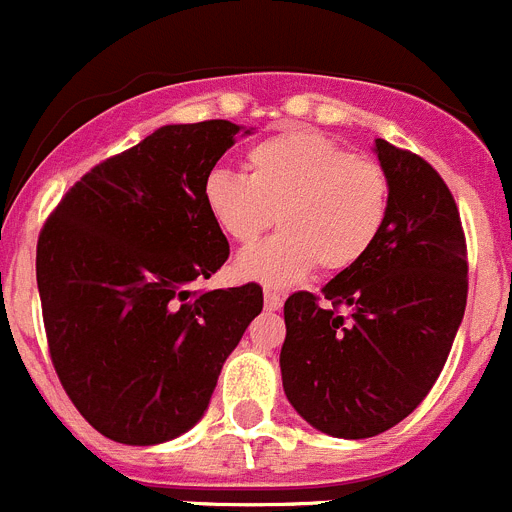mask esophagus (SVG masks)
I'll return each mask as SVG.
<instances>
[{
	"mask_svg": "<svg viewBox=\"0 0 512 512\" xmlns=\"http://www.w3.org/2000/svg\"><path fill=\"white\" fill-rule=\"evenodd\" d=\"M282 302H284V297L279 295V292H271V289H266L264 292V307L269 312H274V310H279V307H282Z\"/></svg>",
	"mask_w": 512,
	"mask_h": 512,
	"instance_id": "esophagus-1",
	"label": "esophagus"
}]
</instances>
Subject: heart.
Here are the masks:
<instances>
[{
	"label": "heart",
	"mask_w": 512,
	"mask_h": 512,
	"mask_svg": "<svg viewBox=\"0 0 512 512\" xmlns=\"http://www.w3.org/2000/svg\"><path fill=\"white\" fill-rule=\"evenodd\" d=\"M205 207L217 228L243 246L277 217L282 230L243 251L233 274L243 282L292 287L315 266L341 274L372 251L390 207V182L382 166L351 156L325 135L284 130L246 153V176L210 171Z\"/></svg>",
	"instance_id": "obj_1"
}]
</instances>
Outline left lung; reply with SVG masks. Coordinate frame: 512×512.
I'll use <instances>...</instances> for the list:
<instances>
[{
  "mask_svg": "<svg viewBox=\"0 0 512 512\" xmlns=\"http://www.w3.org/2000/svg\"><path fill=\"white\" fill-rule=\"evenodd\" d=\"M374 153L390 207L372 251L320 297L284 302V395L320 433L372 438L431 392L467 307V246L449 187L387 140Z\"/></svg>",
  "mask_w": 512,
  "mask_h": 512,
  "instance_id": "1",
  "label": "left lung"
}]
</instances>
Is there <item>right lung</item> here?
Instances as JSON below:
<instances>
[{
    "label": "right lung",
    "mask_w": 512,
    "mask_h": 512,
    "mask_svg": "<svg viewBox=\"0 0 512 512\" xmlns=\"http://www.w3.org/2000/svg\"><path fill=\"white\" fill-rule=\"evenodd\" d=\"M238 133L251 128L153 130L81 176L38 238L56 374L89 425L117 443L156 446L194 428L264 307L259 284L192 292L228 261L205 179Z\"/></svg>",
    "instance_id": "right-lung-1"
}]
</instances>
